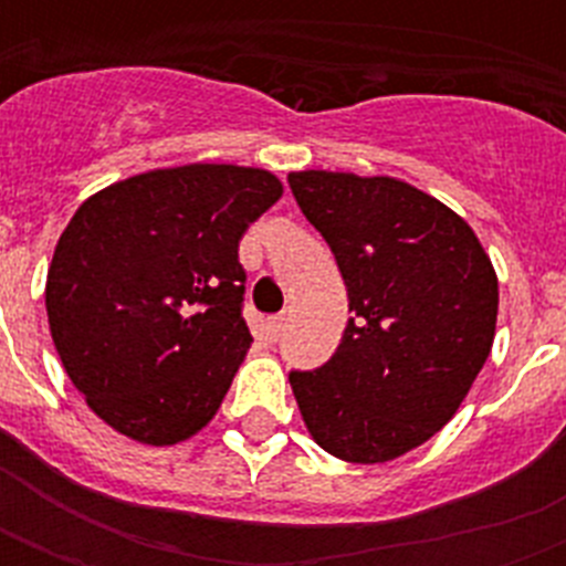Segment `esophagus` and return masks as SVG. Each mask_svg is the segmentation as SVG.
I'll list each match as a JSON object with an SVG mask.
<instances>
[{
	"instance_id": "obj_1",
	"label": "esophagus",
	"mask_w": 566,
	"mask_h": 566,
	"mask_svg": "<svg viewBox=\"0 0 566 566\" xmlns=\"http://www.w3.org/2000/svg\"><path fill=\"white\" fill-rule=\"evenodd\" d=\"M266 337L270 340H279V335H282V328H284V317H270L266 319Z\"/></svg>"
}]
</instances>
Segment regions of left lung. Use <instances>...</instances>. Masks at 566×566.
<instances>
[{"instance_id":"8db88e82","label":"left lung","mask_w":566,"mask_h":566,"mask_svg":"<svg viewBox=\"0 0 566 566\" xmlns=\"http://www.w3.org/2000/svg\"><path fill=\"white\" fill-rule=\"evenodd\" d=\"M326 238L353 317L332 361L291 373L305 429L328 455L385 464L447 426L488 361L500 282L452 208L390 176H287Z\"/></svg>"}]
</instances>
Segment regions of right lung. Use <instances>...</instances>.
Returning <instances> with one entry per match:
<instances>
[{"instance_id": "obj_1", "label": "right lung", "mask_w": 566, "mask_h": 566, "mask_svg": "<svg viewBox=\"0 0 566 566\" xmlns=\"http://www.w3.org/2000/svg\"><path fill=\"white\" fill-rule=\"evenodd\" d=\"M282 193L261 167L185 164L78 205L49 264L46 314L66 376L102 422L172 447L213 420L252 344L240 238Z\"/></svg>"}]
</instances>
